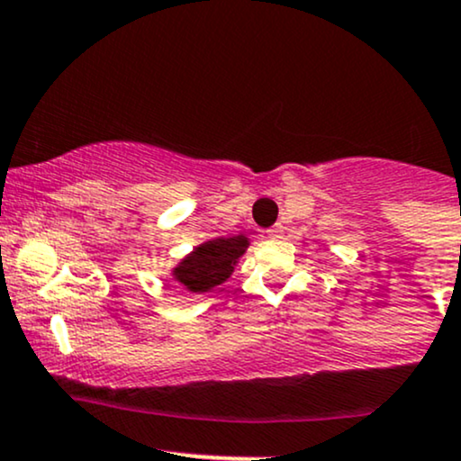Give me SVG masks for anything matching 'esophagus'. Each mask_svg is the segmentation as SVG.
I'll use <instances>...</instances> for the list:
<instances>
[{
	"label": "esophagus",
	"instance_id": "obj_1",
	"mask_svg": "<svg viewBox=\"0 0 461 461\" xmlns=\"http://www.w3.org/2000/svg\"><path fill=\"white\" fill-rule=\"evenodd\" d=\"M282 234V227L280 225H273L271 230H267V239H277Z\"/></svg>",
	"mask_w": 461,
	"mask_h": 461
}]
</instances>
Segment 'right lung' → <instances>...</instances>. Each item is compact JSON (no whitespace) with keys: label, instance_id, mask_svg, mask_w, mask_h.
<instances>
[{"label":"right lung","instance_id":"add662e5","mask_svg":"<svg viewBox=\"0 0 461 461\" xmlns=\"http://www.w3.org/2000/svg\"><path fill=\"white\" fill-rule=\"evenodd\" d=\"M251 240L247 234L216 236L196 245L170 269V280L184 286L192 295L207 293L225 285Z\"/></svg>","mask_w":461,"mask_h":461}]
</instances>
